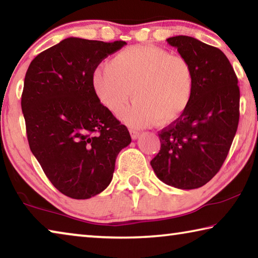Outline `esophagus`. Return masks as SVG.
<instances>
[{
  "label": "esophagus",
  "instance_id": "esophagus-1",
  "mask_svg": "<svg viewBox=\"0 0 258 258\" xmlns=\"http://www.w3.org/2000/svg\"><path fill=\"white\" fill-rule=\"evenodd\" d=\"M130 134H131V138L133 140H137L140 137V133L138 131H134V130H130Z\"/></svg>",
  "mask_w": 258,
  "mask_h": 258
}]
</instances>
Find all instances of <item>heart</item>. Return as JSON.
<instances>
[{
  "instance_id": "heart-1",
  "label": "heart",
  "mask_w": 258,
  "mask_h": 258,
  "mask_svg": "<svg viewBox=\"0 0 258 258\" xmlns=\"http://www.w3.org/2000/svg\"><path fill=\"white\" fill-rule=\"evenodd\" d=\"M93 91L113 115H119L131 99L134 103L120 119L132 128L156 123L168 126L185 112L194 92V71L184 56L152 45L119 51L106 68L95 71Z\"/></svg>"
}]
</instances>
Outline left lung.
Instances as JSON below:
<instances>
[{"instance_id":"left-lung-1","label":"left lung","mask_w":258,"mask_h":258,"mask_svg":"<svg viewBox=\"0 0 258 258\" xmlns=\"http://www.w3.org/2000/svg\"><path fill=\"white\" fill-rule=\"evenodd\" d=\"M166 41L190 62L194 92L181 118L159 132L160 150L150 164L165 184L197 189L216 175L232 145L239 123L238 78L217 47L183 35Z\"/></svg>"}]
</instances>
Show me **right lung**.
<instances>
[{
  "mask_svg": "<svg viewBox=\"0 0 258 258\" xmlns=\"http://www.w3.org/2000/svg\"><path fill=\"white\" fill-rule=\"evenodd\" d=\"M126 44L68 37L38 54L21 95L29 148L61 194L89 199L110 184L116 158L132 139L99 101L95 69Z\"/></svg>",
  "mask_w": 258,
  "mask_h": 258,
  "instance_id": "add662e5",
  "label": "right lung"
}]
</instances>
